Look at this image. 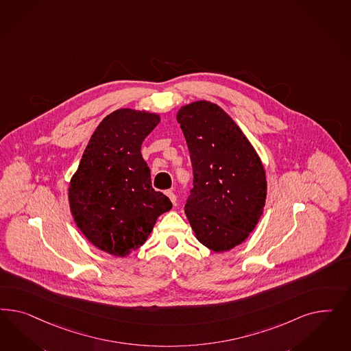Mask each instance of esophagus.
<instances>
[{"mask_svg": "<svg viewBox=\"0 0 351 351\" xmlns=\"http://www.w3.org/2000/svg\"><path fill=\"white\" fill-rule=\"evenodd\" d=\"M166 195L170 198L171 202L173 203V204H176V195H175V193L171 191H166Z\"/></svg>", "mask_w": 351, "mask_h": 351, "instance_id": "34e87169", "label": "esophagus"}]
</instances>
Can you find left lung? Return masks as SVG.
Listing matches in <instances>:
<instances>
[{
	"label": "left lung",
	"instance_id": "obj_1",
	"mask_svg": "<svg viewBox=\"0 0 351 351\" xmlns=\"http://www.w3.org/2000/svg\"><path fill=\"white\" fill-rule=\"evenodd\" d=\"M176 118L193 167L185 215L202 245L216 252L229 251L245 241L263 215L264 166L220 106L194 101L182 106Z\"/></svg>",
	"mask_w": 351,
	"mask_h": 351
}]
</instances>
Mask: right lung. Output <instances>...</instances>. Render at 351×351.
Returning a JSON list of instances; mask_svg holds the SVG:
<instances>
[{"instance_id":"obj_1","label":"right lung","mask_w":351,"mask_h":351,"mask_svg":"<svg viewBox=\"0 0 351 351\" xmlns=\"http://www.w3.org/2000/svg\"><path fill=\"white\" fill-rule=\"evenodd\" d=\"M158 123V114L134 109L106 116L69 184L77 226L110 255L123 257L144 245L158 216L172 207L169 197L152 188L150 170L140 152Z\"/></svg>"}]
</instances>
